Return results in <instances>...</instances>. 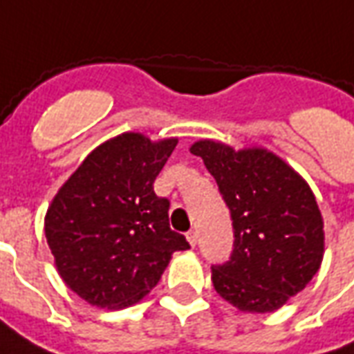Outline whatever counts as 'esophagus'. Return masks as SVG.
I'll return each mask as SVG.
<instances>
[{
	"mask_svg": "<svg viewBox=\"0 0 354 354\" xmlns=\"http://www.w3.org/2000/svg\"><path fill=\"white\" fill-rule=\"evenodd\" d=\"M187 241H189V245L195 246L197 245V241H199V235H197V231L192 230L189 233H187Z\"/></svg>",
	"mask_w": 354,
	"mask_h": 354,
	"instance_id": "1",
	"label": "esophagus"
}]
</instances>
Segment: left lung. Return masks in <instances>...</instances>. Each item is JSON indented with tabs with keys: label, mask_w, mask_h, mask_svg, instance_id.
Listing matches in <instances>:
<instances>
[{
	"label": "left lung",
	"mask_w": 354,
	"mask_h": 354,
	"mask_svg": "<svg viewBox=\"0 0 354 354\" xmlns=\"http://www.w3.org/2000/svg\"><path fill=\"white\" fill-rule=\"evenodd\" d=\"M189 151L205 161L233 220L230 261L212 266L216 292L239 311H277L322 263L324 222L311 187L261 147L199 140Z\"/></svg>",
	"instance_id": "8db88e82"
}]
</instances>
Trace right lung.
<instances>
[{
	"label": "right lung",
	"mask_w": 354,
	"mask_h": 354,
	"mask_svg": "<svg viewBox=\"0 0 354 354\" xmlns=\"http://www.w3.org/2000/svg\"><path fill=\"white\" fill-rule=\"evenodd\" d=\"M178 138L123 132L93 149L58 189L45 216V237L66 286L87 304L123 309L146 296L184 235L170 230L169 199L155 178Z\"/></svg>",
	"instance_id": "obj_1"
}]
</instances>
